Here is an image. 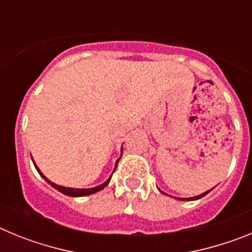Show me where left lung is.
<instances>
[{"instance_id":"left-lung-1","label":"left lung","mask_w":252,"mask_h":252,"mask_svg":"<svg viewBox=\"0 0 252 252\" xmlns=\"http://www.w3.org/2000/svg\"><path fill=\"white\" fill-rule=\"evenodd\" d=\"M212 189H213V188H212ZM212 189H209V190H207V192L202 193V194H199V195H195V197H190V198H178V199H179V201H197V199H201V198H203L204 195L208 194V193L211 192ZM160 192H161V190H160ZM161 193H162V194H165V193H164V192H161Z\"/></svg>"}]
</instances>
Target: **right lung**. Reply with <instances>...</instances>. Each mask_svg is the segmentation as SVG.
<instances>
[{"instance_id":"right-lung-1","label":"right lung","mask_w":252,"mask_h":252,"mask_svg":"<svg viewBox=\"0 0 252 252\" xmlns=\"http://www.w3.org/2000/svg\"><path fill=\"white\" fill-rule=\"evenodd\" d=\"M121 157H122V149H121ZM120 159H121V158H120ZM120 159H117V161H116L115 170H116V166H117V164H119V160H120ZM32 161H34V160H32ZM34 165H35V168H36L37 173H39V174L41 175V177H43L44 179H45L46 182H48V183L50 184L51 187H53V188H55V189H57V190H59L60 193H63V194L69 195V197H86V195H90V194H93V193L99 192V190H102V189H103L104 187L107 186V184L110 183L111 177H112V175H111V177L108 178V179H107L106 182H104V183L99 184V186H97V187H93V188H87V189H81V188H68V187L58 186V184H55V183H53V182H50V180H49L48 178H46L45 175H44L43 173H41V171H40V169L37 168L36 164H35V161H34ZM115 170H113V171H115Z\"/></svg>"}]
</instances>
